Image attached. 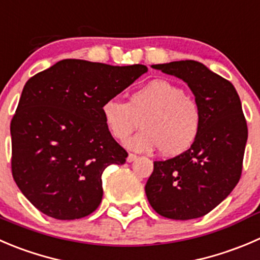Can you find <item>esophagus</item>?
I'll return each instance as SVG.
<instances>
[{"label": "esophagus", "instance_id": "esophagus-1", "mask_svg": "<svg viewBox=\"0 0 260 260\" xmlns=\"http://www.w3.org/2000/svg\"><path fill=\"white\" fill-rule=\"evenodd\" d=\"M136 160H137V156L133 155V153H129V155H128V157H127L128 162H133V161H136Z\"/></svg>", "mask_w": 260, "mask_h": 260}]
</instances>
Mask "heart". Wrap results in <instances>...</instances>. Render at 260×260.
<instances>
[{
  "label": "heart",
  "instance_id": "obj_1",
  "mask_svg": "<svg viewBox=\"0 0 260 260\" xmlns=\"http://www.w3.org/2000/svg\"><path fill=\"white\" fill-rule=\"evenodd\" d=\"M102 117L110 135L124 141L141 120L142 131L125 142L136 152L161 148L166 156H176L196 143L202 129V112L186 92L168 80H153L135 90L124 103L108 99Z\"/></svg>",
  "mask_w": 260,
  "mask_h": 260
}]
</instances>
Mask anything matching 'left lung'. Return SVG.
<instances>
[{"label":"left lung","instance_id":"left-lung-1","mask_svg":"<svg viewBox=\"0 0 260 260\" xmlns=\"http://www.w3.org/2000/svg\"><path fill=\"white\" fill-rule=\"evenodd\" d=\"M188 84L202 112L198 140L184 153L155 161L145 190L151 207L166 218L193 220L217 207L241 175L248 127L230 81L197 60L152 64Z\"/></svg>","mask_w":260,"mask_h":260}]
</instances>
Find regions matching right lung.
Masks as SVG:
<instances>
[{
    "label": "right lung",
    "instance_id": "1",
    "mask_svg": "<svg viewBox=\"0 0 260 260\" xmlns=\"http://www.w3.org/2000/svg\"><path fill=\"white\" fill-rule=\"evenodd\" d=\"M146 72L143 64L63 59L27 80L10 127L11 168L40 212L76 220L99 207L103 173L128 156L105 127L102 105Z\"/></svg>",
    "mask_w": 260,
    "mask_h": 260
}]
</instances>
